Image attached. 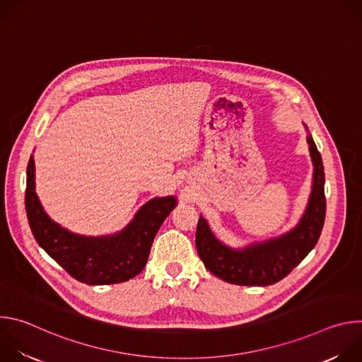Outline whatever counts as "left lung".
<instances>
[{
  "instance_id": "8db88e82",
  "label": "left lung",
  "mask_w": 362,
  "mask_h": 362,
  "mask_svg": "<svg viewBox=\"0 0 362 362\" xmlns=\"http://www.w3.org/2000/svg\"><path fill=\"white\" fill-rule=\"evenodd\" d=\"M308 143L315 168L313 193L305 215L289 233L265 243L233 250L222 245L206 221L202 216L199 218L196 249L204 267L215 276L235 285H272L289 275L314 249L325 221V173L321 153L311 136H308Z\"/></svg>"
}]
</instances>
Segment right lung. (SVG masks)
<instances>
[{
    "instance_id": "right-lung-1",
    "label": "right lung",
    "mask_w": 362,
    "mask_h": 362,
    "mask_svg": "<svg viewBox=\"0 0 362 362\" xmlns=\"http://www.w3.org/2000/svg\"><path fill=\"white\" fill-rule=\"evenodd\" d=\"M176 206V199L147 202L120 233L105 238L74 235L51 221L34 192V159L27 166L25 212L37 243L74 279L87 285L129 281L147 264L154 236Z\"/></svg>"
}]
</instances>
